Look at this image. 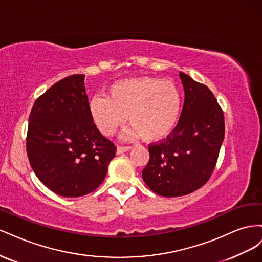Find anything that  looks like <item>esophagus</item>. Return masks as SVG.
<instances>
[{"label":"esophagus","mask_w":262,"mask_h":262,"mask_svg":"<svg viewBox=\"0 0 262 262\" xmlns=\"http://www.w3.org/2000/svg\"><path fill=\"white\" fill-rule=\"evenodd\" d=\"M131 146H118L117 147V154H123L126 150H129Z\"/></svg>","instance_id":"esophagus-1"}]
</instances>
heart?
<instances>
[{"mask_svg": "<svg viewBox=\"0 0 262 262\" xmlns=\"http://www.w3.org/2000/svg\"><path fill=\"white\" fill-rule=\"evenodd\" d=\"M89 108L95 125L106 137L114 136L129 117L133 126L129 137L157 141L176 125L180 97L172 83L145 76L114 83L107 90V97L95 96Z\"/></svg>", "mask_w": 262, "mask_h": 262, "instance_id": "b5f03b06", "label": "heart"}]
</instances>
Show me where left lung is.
<instances>
[{"mask_svg":"<svg viewBox=\"0 0 262 262\" xmlns=\"http://www.w3.org/2000/svg\"><path fill=\"white\" fill-rule=\"evenodd\" d=\"M185 102L177 125L166 139L148 145L142 171L147 187L163 196H180L201 188L215 168L225 134L223 110L208 86L179 72Z\"/></svg>","mask_w":262,"mask_h":262,"instance_id":"obj_1","label":"left lung"}]
</instances>
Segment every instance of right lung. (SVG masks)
<instances>
[{"label":"right lung","instance_id":"1","mask_svg":"<svg viewBox=\"0 0 262 262\" xmlns=\"http://www.w3.org/2000/svg\"><path fill=\"white\" fill-rule=\"evenodd\" d=\"M84 78L75 74L57 82L37 98L29 115L31 167L47 188L68 198L97 189L117 149L92 120Z\"/></svg>","mask_w":262,"mask_h":262}]
</instances>
